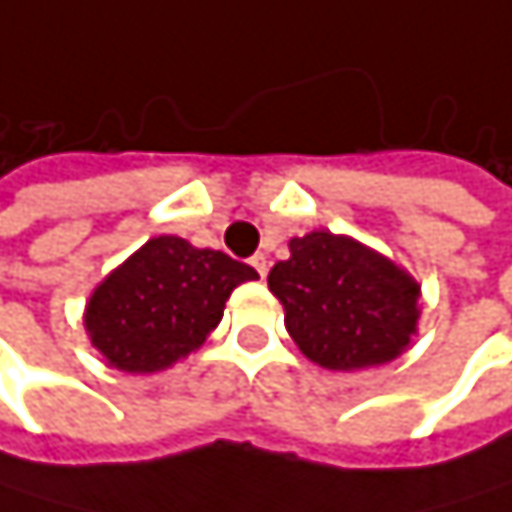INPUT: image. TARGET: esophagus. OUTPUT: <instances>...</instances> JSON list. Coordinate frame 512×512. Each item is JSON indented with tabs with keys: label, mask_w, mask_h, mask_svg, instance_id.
I'll list each match as a JSON object with an SVG mask.
<instances>
[{
	"label": "esophagus",
	"mask_w": 512,
	"mask_h": 512,
	"mask_svg": "<svg viewBox=\"0 0 512 512\" xmlns=\"http://www.w3.org/2000/svg\"><path fill=\"white\" fill-rule=\"evenodd\" d=\"M251 267L258 270V276H261V279H267V273H270V261H267V254H254V258H251Z\"/></svg>",
	"instance_id": "esophagus-1"
}]
</instances>
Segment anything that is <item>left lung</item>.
Returning a JSON list of instances; mask_svg holds the SVG:
<instances>
[{"label":"left lung","mask_w":512,"mask_h":512,"mask_svg":"<svg viewBox=\"0 0 512 512\" xmlns=\"http://www.w3.org/2000/svg\"><path fill=\"white\" fill-rule=\"evenodd\" d=\"M291 258L267 282L285 306L300 352L327 370L394 361L419 321V285L349 236L315 230L291 239Z\"/></svg>","instance_id":"8db88e82"}]
</instances>
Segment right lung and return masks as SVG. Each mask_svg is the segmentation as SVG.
<instances>
[{
  "instance_id": "1",
  "label": "right lung",
  "mask_w": 512,
  "mask_h": 512,
  "mask_svg": "<svg viewBox=\"0 0 512 512\" xmlns=\"http://www.w3.org/2000/svg\"><path fill=\"white\" fill-rule=\"evenodd\" d=\"M251 279L258 273L224 251L157 236L93 291L87 334L124 373L172 367L218 327L230 291Z\"/></svg>"
}]
</instances>
